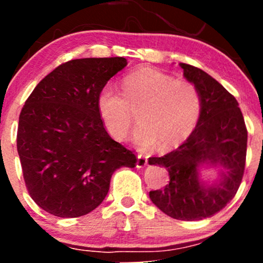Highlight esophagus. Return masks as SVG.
Wrapping results in <instances>:
<instances>
[{"label": "esophagus", "mask_w": 263, "mask_h": 263, "mask_svg": "<svg viewBox=\"0 0 263 263\" xmlns=\"http://www.w3.org/2000/svg\"><path fill=\"white\" fill-rule=\"evenodd\" d=\"M147 157H144L143 155H138L137 156V161H136V167L137 168H142L146 167L147 165Z\"/></svg>", "instance_id": "34e87169"}]
</instances>
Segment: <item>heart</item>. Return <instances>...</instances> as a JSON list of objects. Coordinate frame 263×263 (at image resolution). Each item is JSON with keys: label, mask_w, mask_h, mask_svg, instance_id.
Here are the masks:
<instances>
[{"label": "heart", "mask_w": 263, "mask_h": 263, "mask_svg": "<svg viewBox=\"0 0 263 263\" xmlns=\"http://www.w3.org/2000/svg\"><path fill=\"white\" fill-rule=\"evenodd\" d=\"M105 128L115 140L128 136L134 115L140 125L134 135L141 149H162L183 143L197 127L201 115V96L194 84L176 80L152 68L132 71L122 80V93L105 85L96 99Z\"/></svg>", "instance_id": "1"}]
</instances>
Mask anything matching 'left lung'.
Segmentation results:
<instances>
[{
  "label": "left lung",
  "mask_w": 263,
  "mask_h": 263,
  "mask_svg": "<svg viewBox=\"0 0 263 263\" xmlns=\"http://www.w3.org/2000/svg\"><path fill=\"white\" fill-rule=\"evenodd\" d=\"M179 66L200 92L201 115L177 149L148 159L170 173V184L149 192V198L171 218L195 221L213 216L236 194L245 171L247 129L236 99L219 81L195 66ZM205 169H216L218 177L205 181Z\"/></svg>",
  "instance_id": "8db88e82"
}]
</instances>
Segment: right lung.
I'll return each instance as SVG.
<instances>
[{
	"label": "right lung",
	"instance_id": "add662e5",
	"mask_svg": "<svg viewBox=\"0 0 263 263\" xmlns=\"http://www.w3.org/2000/svg\"><path fill=\"white\" fill-rule=\"evenodd\" d=\"M127 65L122 57L74 59L34 87L20 115L17 151L33 200L59 218L99 206L111 176L134 168L136 156L108 136L96 99Z\"/></svg>",
	"mask_w": 263,
	"mask_h": 263
}]
</instances>
